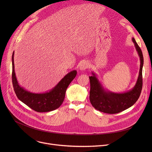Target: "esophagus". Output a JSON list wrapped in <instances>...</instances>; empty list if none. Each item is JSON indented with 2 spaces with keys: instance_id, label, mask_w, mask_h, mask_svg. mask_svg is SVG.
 Returning a JSON list of instances; mask_svg holds the SVG:
<instances>
[{
  "instance_id": "obj_1",
  "label": "esophagus",
  "mask_w": 152,
  "mask_h": 152,
  "mask_svg": "<svg viewBox=\"0 0 152 152\" xmlns=\"http://www.w3.org/2000/svg\"><path fill=\"white\" fill-rule=\"evenodd\" d=\"M89 68V63L87 61H83L81 63V65H80V69L81 71H84L86 70V69H87Z\"/></svg>"
}]
</instances>
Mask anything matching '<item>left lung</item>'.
Instances as JSON below:
<instances>
[{"label":"left lung","mask_w":152,"mask_h":152,"mask_svg":"<svg viewBox=\"0 0 152 152\" xmlns=\"http://www.w3.org/2000/svg\"><path fill=\"white\" fill-rule=\"evenodd\" d=\"M132 41L134 44L140 60L139 74L137 80L133 88L124 93H115L107 91L99 81L94 72L89 76L91 90L89 99L92 105L99 111L108 114L121 112L132 107L138 100L142 88V68L143 57L140 48L134 37Z\"/></svg>","instance_id":"8db88e82"}]
</instances>
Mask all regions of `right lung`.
Instances as JSON below:
<instances>
[{"mask_svg":"<svg viewBox=\"0 0 152 152\" xmlns=\"http://www.w3.org/2000/svg\"><path fill=\"white\" fill-rule=\"evenodd\" d=\"M12 83L18 99L37 112H48L58 108L65 99L67 87L76 76V70L70 71L49 92L33 93L19 85L16 77L14 65V52L12 54Z\"/></svg>","mask_w":152,"mask_h":152,"instance_id":"1","label":"right lung"}]
</instances>
